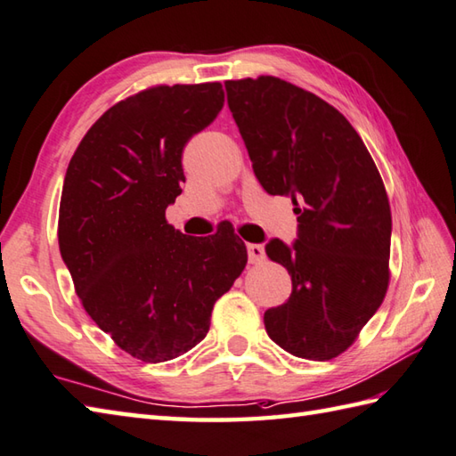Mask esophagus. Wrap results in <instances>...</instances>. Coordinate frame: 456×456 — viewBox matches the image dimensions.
<instances>
[{
    "label": "esophagus",
    "mask_w": 456,
    "mask_h": 456,
    "mask_svg": "<svg viewBox=\"0 0 456 456\" xmlns=\"http://www.w3.org/2000/svg\"><path fill=\"white\" fill-rule=\"evenodd\" d=\"M247 255H248V263H261L265 258V248H263V245L251 243V245H247Z\"/></svg>",
    "instance_id": "34e87169"
}]
</instances>
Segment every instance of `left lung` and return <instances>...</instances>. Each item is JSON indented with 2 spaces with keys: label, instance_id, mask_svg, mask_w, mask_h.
Returning <instances> with one entry per match:
<instances>
[{
  "label": "left lung",
  "instance_id": "obj_1",
  "mask_svg": "<svg viewBox=\"0 0 456 456\" xmlns=\"http://www.w3.org/2000/svg\"><path fill=\"white\" fill-rule=\"evenodd\" d=\"M253 172L298 216L292 245L265 251L292 279L284 305L265 312L274 344L326 362L346 352L387 292L391 211L381 175L346 116L276 77L227 80Z\"/></svg>",
  "mask_w": 456,
  "mask_h": 456
}]
</instances>
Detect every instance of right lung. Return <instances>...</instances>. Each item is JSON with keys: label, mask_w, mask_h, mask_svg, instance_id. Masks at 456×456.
<instances>
[{"label": "right lung", "mask_w": 456, "mask_h": 456, "mask_svg": "<svg viewBox=\"0 0 456 456\" xmlns=\"http://www.w3.org/2000/svg\"><path fill=\"white\" fill-rule=\"evenodd\" d=\"M225 102L221 83L154 86L120 101L70 158L59 248L96 326L146 363L190 352L247 265L229 223L190 237L166 221L185 182L182 154Z\"/></svg>", "instance_id": "1"}]
</instances>
